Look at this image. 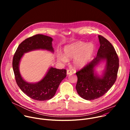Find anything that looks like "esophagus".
<instances>
[{
  "label": "esophagus",
  "instance_id": "34e87169",
  "mask_svg": "<svg viewBox=\"0 0 130 130\" xmlns=\"http://www.w3.org/2000/svg\"><path fill=\"white\" fill-rule=\"evenodd\" d=\"M71 73H72V71L71 70L68 69L67 70V75H70V74H71Z\"/></svg>",
  "mask_w": 130,
  "mask_h": 130
}]
</instances>
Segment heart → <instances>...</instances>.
<instances>
[{"instance_id":"obj_1","label":"heart","mask_w":130,"mask_h":130,"mask_svg":"<svg viewBox=\"0 0 130 130\" xmlns=\"http://www.w3.org/2000/svg\"><path fill=\"white\" fill-rule=\"evenodd\" d=\"M95 49V46L92 43L78 42L65 46L64 51L67 58H75L74 64L77 67H82L93 56ZM58 57L62 62H66L67 61V58L62 54H59Z\"/></svg>"}]
</instances>
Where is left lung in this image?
Masks as SVG:
<instances>
[{
	"instance_id": "1",
	"label": "left lung",
	"mask_w": 130,
	"mask_h": 130,
	"mask_svg": "<svg viewBox=\"0 0 130 130\" xmlns=\"http://www.w3.org/2000/svg\"><path fill=\"white\" fill-rule=\"evenodd\" d=\"M100 44L97 56L76 72L78 94L87 100L103 96L115 83L119 68V58L115 48L107 40L99 35ZM102 59L107 61L106 70L102 78L95 75L93 68Z\"/></svg>"
}]
</instances>
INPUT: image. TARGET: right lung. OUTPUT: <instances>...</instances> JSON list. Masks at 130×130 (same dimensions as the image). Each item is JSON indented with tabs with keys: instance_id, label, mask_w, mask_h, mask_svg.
Instances as JSON below:
<instances>
[{
	"instance_id": "obj_1",
	"label": "right lung",
	"mask_w": 130,
	"mask_h": 130,
	"mask_svg": "<svg viewBox=\"0 0 130 130\" xmlns=\"http://www.w3.org/2000/svg\"><path fill=\"white\" fill-rule=\"evenodd\" d=\"M52 39L43 34H36L22 42L14 55L13 69L17 84L29 97L38 101L51 99L55 95L61 81L66 77V70L51 67L45 77L35 84L25 82L22 78L19 70V63L24 53L35 49H46L53 52Z\"/></svg>"
}]
</instances>
